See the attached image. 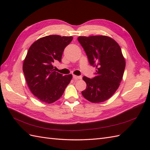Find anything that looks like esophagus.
<instances>
[{"label": "esophagus", "instance_id": "obj_1", "mask_svg": "<svg viewBox=\"0 0 150 150\" xmlns=\"http://www.w3.org/2000/svg\"><path fill=\"white\" fill-rule=\"evenodd\" d=\"M73 79H75V80H78V79H82L81 76H77V75H73Z\"/></svg>", "mask_w": 150, "mask_h": 150}]
</instances>
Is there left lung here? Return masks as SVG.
<instances>
[{
	"label": "left lung",
	"instance_id": "obj_1",
	"mask_svg": "<svg viewBox=\"0 0 150 150\" xmlns=\"http://www.w3.org/2000/svg\"><path fill=\"white\" fill-rule=\"evenodd\" d=\"M79 43L88 56L89 62L96 67L95 77L84 76L86 88L83 97L93 103L110 98L119 87L126 66L120 46L112 38L105 35L78 37Z\"/></svg>",
	"mask_w": 150,
	"mask_h": 150
}]
</instances>
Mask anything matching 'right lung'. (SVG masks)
I'll return each mask as SVG.
<instances>
[{"label": "right lung", "instance_id": "right-lung-1", "mask_svg": "<svg viewBox=\"0 0 150 150\" xmlns=\"http://www.w3.org/2000/svg\"><path fill=\"white\" fill-rule=\"evenodd\" d=\"M72 40V37L48 35L36 40L28 50L22 69L30 91L40 101L55 102L71 81V74L62 76L54 71L53 64L61 61L64 50Z\"/></svg>", "mask_w": 150, "mask_h": 150}]
</instances>
